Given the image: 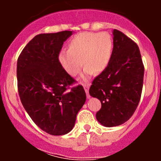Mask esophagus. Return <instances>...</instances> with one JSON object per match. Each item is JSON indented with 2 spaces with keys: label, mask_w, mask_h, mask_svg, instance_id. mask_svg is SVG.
I'll use <instances>...</instances> for the list:
<instances>
[{
  "label": "esophagus",
  "mask_w": 161,
  "mask_h": 161,
  "mask_svg": "<svg viewBox=\"0 0 161 161\" xmlns=\"http://www.w3.org/2000/svg\"><path fill=\"white\" fill-rule=\"evenodd\" d=\"M84 89L86 92L87 97H88V98H90V97H91V96H90L89 94H88V89H89V86H88V85H84Z\"/></svg>",
  "instance_id": "1"
}]
</instances>
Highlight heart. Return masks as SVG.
<instances>
[{"label":"heart","instance_id":"b5f03b06","mask_svg":"<svg viewBox=\"0 0 161 161\" xmlns=\"http://www.w3.org/2000/svg\"><path fill=\"white\" fill-rule=\"evenodd\" d=\"M67 47L68 51L59 53V63L71 76L79 74L82 64L86 66L81 79L87 81L95 72L101 73L108 67L111 60L114 42L108 32H84L75 35Z\"/></svg>","mask_w":161,"mask_h":161}]
</instances>
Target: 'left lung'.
<instances>
[{"instance_id":"1","label":"left lung","mask_w":161,"mask_h":161,"mask_svg":"<svg viewBox=\"0 0 161 161\" xmlns=\"http://www.w3.org/2000/svg\"><path fill=\"white\" fill-rule=\"evenodd\" d=\"M114 48L110 64L90 87L101 108L96 119L105 127L126 122L137 108L143 86L144 69L138 45L119 31L113 30Z\"/></svg>"}]
</instances>
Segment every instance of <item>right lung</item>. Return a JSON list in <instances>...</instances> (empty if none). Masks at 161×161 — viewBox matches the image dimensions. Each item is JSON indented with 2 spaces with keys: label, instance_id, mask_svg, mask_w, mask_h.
Segmentation results:
<instances>
[{
  "label": "right lung",
  "instance_id": "right-lung-1",
  "mask_svg": "<svg viewBox=\"0 0 161 161\" xmlns=\"http://www.w3.org/2000/svg\"><path fill=\"white\" fill-rule=\"evenodd\" d=\"M73 31L39 34L17 60L18 92L24 108L41 129L52 136L67 134L86 101L82 86L68 90L74 79L59 63L64 42Z\"/></svg>",
  "mask_w": 161,
  "mask_h": 161
}]
</instances>
